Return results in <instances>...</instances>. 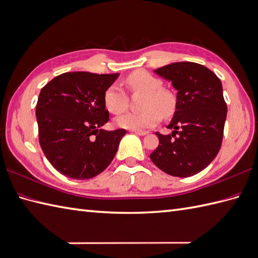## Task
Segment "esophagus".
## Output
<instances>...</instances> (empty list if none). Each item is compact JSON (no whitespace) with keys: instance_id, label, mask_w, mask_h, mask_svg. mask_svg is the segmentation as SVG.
<instances>
[{"instance_id":"1","label":"esophagus","mask_w":258,"mask_h":258,"mask_svg":"<svg viewBox=\"0 0 258 258\" xmlns=\"http://www.w3.org/2000/svg\"><path fill=\"white\" fill-rule=\"evenodd\" d=\"M132 132H134L136 135H140V136L147 135V132H145V131H132Z\"/></svg>"}]
</instances>
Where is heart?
Masks as SVG:
<instances>
[{
  "instance_id": "obj_1",
  "label": "heart",
  "mask_w": 258,
  "mask_h": 258,
  "mask_svg": "<svg viewBox=\"0 0 258 258\" xmlns=\"http://www.w3.org/2000/svg\"><path fill=\"white\" fill-rule=\"evenodd\" d=\"M126 85L132 91L145 92L142 112H127L115 118L117 127L141 131L151 128L158 124L161 116L171 115L176 107V99L168 90L161 89L163 82L147 71L137 70L126 78ZM105 109L112 114H119L127 107V97L123 90L112 85L103 95Z\"/></svg>"
}]
</instances>
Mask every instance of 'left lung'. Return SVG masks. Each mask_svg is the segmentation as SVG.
Masks as SVG:
<instances>
[{
  "label": "left lung",
  "instance_id": "1",
  "mask_svg": "<svg viewBox=\"0 0 258 258\" xmlns=\"http://www.w3.org/2000/svg\"><path fill=\"white\" fill-rule=\"evenodd\" d=\"M177 90L176 111L167 127L158 132L159 145L149 155L159 169L175 177L200 172L217 156L223 139L227 107L221 80L196 62H172L154 70Z\"/></svg>",
  "mask_w": 258,
  "mask_h": 258
}]
</instances>
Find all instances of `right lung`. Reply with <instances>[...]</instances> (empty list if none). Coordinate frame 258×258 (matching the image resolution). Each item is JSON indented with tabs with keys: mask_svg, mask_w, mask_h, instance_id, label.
I'll return each instance as SVG.
<instances>
[{
	"mask_svg": "<svg viewBox=\"0 0 258 258\" xmlns=\"http://www.w3.org/2000/svg\"><path fill=\"white\" fill-rule=\"evenodd\" d=\"M118 76L66 73L40 90L36 105L39 144L61 175L81 180L93 178L114 158L126 131L101 127L109 121L104 92Z\"/></svg>",
	"mask_w": 258,
	"mask_h": 258,
	"instance_id": "add662e5",
	"label": "right lung"
}]
</instances>
